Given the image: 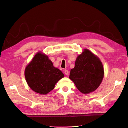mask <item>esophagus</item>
I'll use <instances>...</instances> for the list:
<instances>
[{
  "mask_svg": "<svg viewBox=\"0 0 128 128\" xmlns=\"http://www.w3.org/2000/svg\"><path fill=\"white\" fill-rule=\"evenodd\" d=\"M64 73L65 74H66V75H68L69 74V72L68 70H64Z\"/></svg>",
  "mask_w": 128,
  "mask_h": 128,
  "instance_id": "1",
  "label": "esophagus"
}]
</instances>
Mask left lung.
<instances>
[{"instance_id":"1","label":"left lung","mask_w":128,"mask_h":128,"mask_svg":"<svg viewBox=\"0 0 128 128\" xmlns=\"http://www.w3.org/2000/svg\"><path fill=\"white\" fill-rule=\"evenodd\" d=\"M104 76V69L98 57L84 49L70 70L69 78L81 93L88 94L96 90Z\"/></svg>"}]
</instances>
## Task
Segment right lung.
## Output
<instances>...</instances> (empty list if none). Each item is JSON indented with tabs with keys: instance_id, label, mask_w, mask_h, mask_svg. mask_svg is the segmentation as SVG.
<instances>
[{
	"instance_id": "1",
	"label": "right lung",
	"mask_w": 128,
	"mask_h": 128,
	"mask_svg": "<svg viewBox=\"0 0 128 128\" xmlns=\"http://www.w3.org/2000/svg\"><path fill=\"white\" fill-rule=\"evenodd\" d=\"M25 76L32 90L40 94H46L52 90L64 75L59 69L54 67L47 56L39 52L26 67Z\"/></svg>"
}]
</instances>
